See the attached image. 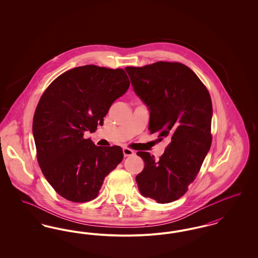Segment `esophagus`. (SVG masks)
Returning <instances> with one entry per match:
<instances>
[{
	"mask_svg": "<svg viewBox=\"0 0 258 258\" xmlns=\"http://www.w3.org/2000/svg\"><path fill=\"white\" fill-rule=\"evenodd\" d=\"M123 157H132L135 155V152L128 148H123Z\"/></svg>",
	"mask_w": 258,
	"mask_h": 258,
	"instance_id": "1",
	"label": "esophagus"
}]
</instances>
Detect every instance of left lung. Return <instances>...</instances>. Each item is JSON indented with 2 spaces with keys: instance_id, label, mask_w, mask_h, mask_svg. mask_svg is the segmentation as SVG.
<instances>
[{
  "instance_id": "left-lung-1",
  "label": "left lung",
  "mask_w": 258,
  "mask_h": 258,
  "mask_svg": "<svg viewBox=\"0 0 258 258\" xmlns=\"http://www.w3.org/2000/svg\"><path fill=\"white\" fill-rule=\"evenodd\" d=\"M135 94L150 111L149 130L170 142L160 160L138 152L144 169L135 180L140 194L158 203L183 197L211 147L212 100L197 74L181 62L126 67Z\"/></svg>"
}]
</instances>
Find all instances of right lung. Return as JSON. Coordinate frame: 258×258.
<instances>
[{
	"label": "right lung",
	"mask_w": 258,
	"mask_h": 258,
	"mask_svg": "<svg viewBox=\"0 0 258 258\" xmlns=\"http://www.w3.org/2000/svg\"><path fill=\"white\" fill-rule=\"evenodd\" d=\"M130 80L122 69L87 64L58 76L37 103L33 135L40 169L52 187L73 202L98 197L104 178L122 161L120 146H96V132Z\"/></svg>",
	"instance_id": "1"
}]
</instances>
